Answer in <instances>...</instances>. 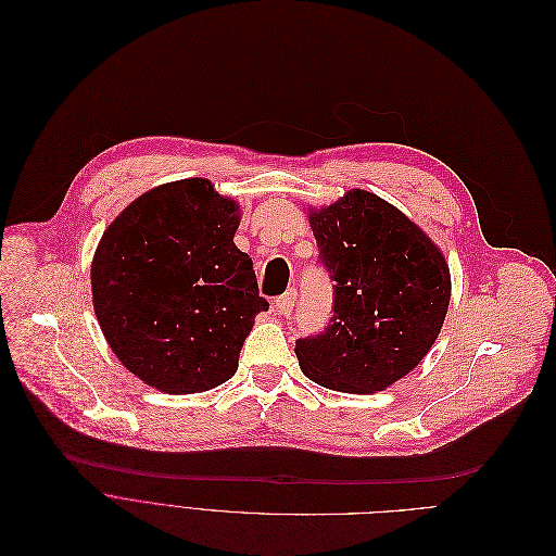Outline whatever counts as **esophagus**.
I'll return each mask as SVG.
<instances>
[{
	"label": "esophagus",
	"instance_id": "1",
	"mask_svg": "<svg viewBox=\"0 0 556 556\" xmlns=\"http://www.w3.org/2000/svg\"><path fill=\"white\" fill-rule=\"evenodd\" d=\"M294 301H296V292H294V289H289V292H285L282 296H278V299L274 301V309H276V314L287 316L289 312H292Z\"/></svg>",
	"mask_w": 556,
	"mask_h": 556
}]
</instances>
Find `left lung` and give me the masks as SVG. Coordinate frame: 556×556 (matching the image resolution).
<instances>
[{
  "label": "left lung",
  "mask_w": 556,
  "mask_h": 556,
  "mask_svg": "<svg viewBox=\"0 0 556 556\" xmlns=\"http://www.w3.org/2000/svg\"><path fill=\"white\" fill-rule=\"evenodd\" d=\"M309 226L334 285L330 324L296 341L301 371L334 391H382L437 341L451 269L426 232L371 192L312 210Z\"/></svg>",
  "instance_id": "1"
}]
</instances>
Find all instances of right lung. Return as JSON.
I'll return each instance as SVG.
<instances>
[{
	"label": "right lung",
	"mask_w": 556,
	"mask_h": 556,
	"mask_svg": "<svg viewBox=\"0 0 556 556\" xmlns=\"http://www.w3.org/2000/svg\"><path fill=\"white\" fill-rule=\"evenodd\" d=\"M240 205L205 178L161 185L105 228L92 303L130 374L167 393H199L237 371L255 314L253 260L235 247Z\"/></svg>",
	"instance_id": "obj_1"
}]
</instances>
